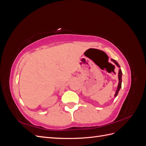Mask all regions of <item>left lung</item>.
Here are the masks:
<instances>
[{
	"instance_id": "left-lung-1",
	"label": "left lung",
	"mask_w": 146,
	"mask_h": 146,
	"mask_svg": "<svg viewBox=\"0 0 146 146\" xmlns=\"http://www.w3.org/2000/svg\"><path fill=\"white\" fill-rule=\"evenodd\" d=\"M113 62H114V63H115L116 64V66H117V67L120 68V66H119V64H118V63L117 62V61L116 60H114L113 59H111V60ZM118 78H119V83H118V86H117V90L116 91V93L115 94H114V97H116L117 96L118 94V92H119V91L120 90L121 88V83H122V70L121 69H119V73H118Z\"/></svg>"
}]
</instances>
